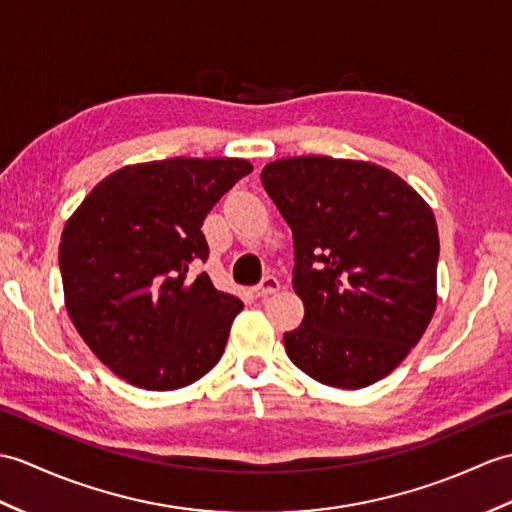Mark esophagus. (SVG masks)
Returning <instances> with one entry per match:
<instances>
[{"label": "esophagus", "instance_id": "1", "mask_svg": "<svg viewBox=\"0 0 512 512\" xmlns=\"http://www.w3.org/2000/svg\"><path fill=\"white\" fill-rule=\"evenodd\" d=\"M279 288H281L279 279H277V277H270V275H268V277L261 279V283H259L257 288H255V296H259V299H266V296L275 294Z\"/></svg>", "mask_w": 512, "mask_h": 512}]
</instances>
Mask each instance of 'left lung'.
<instances>
[{"label":"left lung","mask_w":512,"mask_h":512,"mask_svg":"<svg viewBox=\"0 0 512 512\" xmlns=\"http://www.w3.org/2000/svg\"><path fill=\"white\" fill-rule=\"evenodd\" d=\"M261 183L294 237L305 316L283 334L290 360L334 388L384 379L436 312L432 207L382 165L323 154L272 161Z\"/></svg>","instance_id":"1"}]
</instances>
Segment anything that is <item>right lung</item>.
<instances>
[{"label":"right lung","instance_id":"add662e5","mask_svg":"<svg viewBox=\"0 0 512 512\" xmlns=\"http://www.w3.org/2000/svg\"><path fill=\"white\" fill-rule=\"evenodd\" d=\"M251 172V161L231 157L124 165L65 222L58 264L67 314L128 384L176 390L222 358L244 305L189 268L209 257L202 220Z\"/></svg>","mask_w":512,"mask_h":512}]
</instances>
